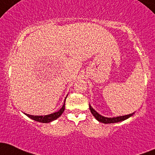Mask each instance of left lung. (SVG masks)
Wrapping results in <instances>:
<instances>
[{"label": "left lung", "mask_w": 155, "mask_h": 155, "mask_svg": "<svg viewBox=\"0 0 155 155\" xmlns=\"http://www.w3.org/2000/svg\"><path fill=\"white\" fill-rule=\"evenodd\" d=\"M90 110H91V113L93 114V116L95 117V119L97 120H98L99 122L101 123H105V124H110V123H119V122H122V121H124L126 119H129V117L132 116L134 114V113H131L129 115H125V116H116V117H105L104 116H101V114H99L94 108L91 106V104L89 105Z\"/></svg>", "instance_id": "1"}]
</instances>
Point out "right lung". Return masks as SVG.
<instances>
[{"instance_id":"1","label":"right lung","mask_w":155,"mask_h":155,"mask_svg":"<svg viewBox=\"0 0 155 155\" xmlns=\"http://www.w3.org/2000/svg\"><path fill=\"white\" fill-rule=\"evenodd\" d=\"M66 98H67V97L64 99V104H63L62 107H61L58 111L54 112V113H51V114L45 115V116H32V115L27 114V113H24V114L26 115V116H27L29 118H30V119H33V120L35 121H37V122H39V123H50V122H51V121L55 120V119H57L58 117H60V116H61V114H62L63 112H64V104H65Z\"/></svg>"}]
</instances>
